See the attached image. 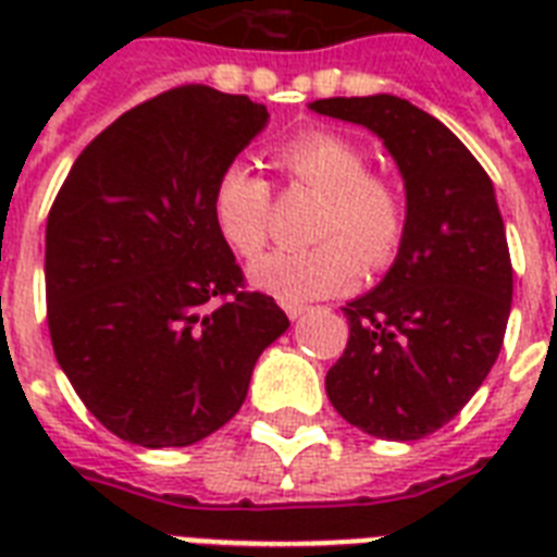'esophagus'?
<instances>
[{
  "instance_id": "34e87169",
  "label": "esophagus",
  "mask_w": 557,
  "mask_h": 557,
  "mask_svg": "<svg viewBox=\"0 0 557 557\" xmlns=\"http://www.w3.org/2000/svg\"><path fill=\"white\" fill-rule=\"evenodd\" d=\"M306 309H309V306H304V304H283V312L288 314V318H292V321H297V318H300V314L306 312Z\"/></svg>"
}]
</instances>
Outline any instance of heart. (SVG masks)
Instances as JSON below:
<instances>
[{"label":"heart","mask_w":557,"mask_h":557,"mask_svg":"<svg viewBox=\"0 0 557 557\" xmlns=\"http://www.w3.org/2000/svg\"><path fill=\"white\" fill-rule=\"evenodd\" d=\"M274 164L292 187L323 193L312 225L321 243L283 248L251 269V283L277 300L300 304L356 286L361 265L387 269L401 248L407 208L387 178L372 173L358 144L326 129H309L274 152ZM274 193L269 178L248 164H227L213 185V219L219 234L239 257L253 260L269 245Z\"/></svg>","instance_id":"obj_1"}]
</instances>
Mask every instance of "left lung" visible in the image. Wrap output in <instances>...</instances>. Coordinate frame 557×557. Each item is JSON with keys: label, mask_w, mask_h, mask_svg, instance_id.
Wrapping results in <instances>:
<instances>
[{"label": "left lung", "mask_w": 557, "mask_h": 557, "mask_svg": "<svg viewBox=\"0 0 557 557\" xmlns=\"http://www.w3.org/2000/svg\"><path fill=\"white\" fill-rule=\"evenodd\" d=\"M314 112L379 135L407 190L387 277L344 306L349 338L326 396L370 436L416 442L468 405L500 356L511 257L492 178L436 117L393 95L314 100Z\"/></svg>", "instance_id": "8db88e82"}]
</instances>
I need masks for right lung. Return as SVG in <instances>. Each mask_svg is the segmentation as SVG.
<instances>
[{
    "label": "right lung",
    "mask_w": 557,
    "mask_h": 557,
    "mask_svg": "<svg viewBox=\"0 0 557 557\" xmlns=\"http://www.w3.org/2000/svg\"><path fill=\"white\" fill-rule=\"evenodd\" d=\"M269 121L201 83L144 100L69 170L46 225L57 364L107 431L185 448L231 422L253 364L288 330L251 292L213 219L219 173Z\"/></svg>",
    "instance_id": "right-lung-1"
}]
</instances>
